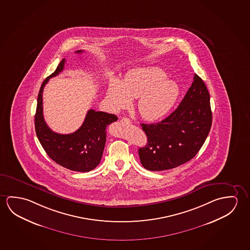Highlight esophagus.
<instances>
[{
  "label": "esophagus",
  "mask_w": 250,
  "mask_h": 250,
  "mask_svg": "<svg viewBox=\"0 0 250 250\" xmlns=\"http://www.w3.org/2000/svg\"><path fill=\"white\" fill-rule=\"evenodd\" d=\"M123 123H130L131 121L130 120L128 119V118H126V117H124V118H123V119L121 120Z\"/></svg>",
  "instance_id": "34e87169"
}]
</instances>
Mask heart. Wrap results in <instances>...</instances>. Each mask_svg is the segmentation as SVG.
Here are the masks:
<instances>
[{
	"label": "heart",
	"instance_id": "heart-1",
	"mask_svg": "<svg viewBox=\"0 0 250 250\" xmlns=\"http://www.w3.org/2000/svg\"><path fill=\"white\" fill-rule=\"evenodd\" d=\"M180 94V87L167 78L163 69L155 67H136L127 71L119 83L107 87L106 100L114 112L129 107L137 98L136 108L143 119L157 121L170 111Z\"/></svg>",
	"mask_w": 250,
	"mask_h": 250
}]
</instances>
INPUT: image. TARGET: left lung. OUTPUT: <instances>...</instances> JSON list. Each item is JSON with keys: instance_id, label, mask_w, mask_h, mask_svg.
Returning a JSON list of instances; mask_svg holds the SVG:
<instances>
[{"instance_id": "8db88e82", "label": "left lung", "mask_w": 250, "mask_h": 250, "mask_svg": "<svg viewBox=\"0 0 250 250\" xmlns=\"http://www.w3.org/2000/svg\"><path fill=\"white\" fill-rule=\"evenodd\" d=\"M212 125L209 93L202 78L194 81L182 103L160 123H142L147 144L139 148L146 169L163 171L190 161L205 143Z\"/></svg>"}]
</instances>
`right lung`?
Listing matches in <instances>:
<instances>
[{
	"mask_svg": "<svg viewBox=\"0 0 250 250\" xmlns=\"http://www.w3.org/2000/svg\"><path fill=\"white\" fill-rule=\"evenodd\" d=\"M83 50H77L81 54ZM66 60H62L56 71L44 80L37 98L35 127L38 140L50 158L67 169L88 172L99 165L106 143V128L118 117L106 112L89 109L83 123L74 133L62 135L48 127L43 118L42 92L48 80L59 75Z\"/></svg>",
	"mask_w": 250,
	"mask_h": 250,
	"instance_id": "1",
	"label": "right lung"
}]
</instances>
